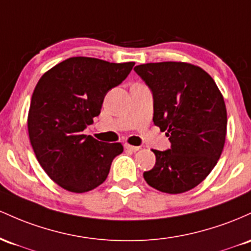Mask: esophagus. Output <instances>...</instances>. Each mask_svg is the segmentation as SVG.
I'll list each match as a JSON object with an SVG mask.
<instances>
[{
    "mask_svg": "<svg viewBox=\"0 0 251 251\" xmlns=\"http://www.w3.org/2000/svg\"><path fill=\"white\" fill-rule=\"evenodd\" d=\"M125 148L128 149V151H137L140 149V147H136V146H130V145H128V143H126Z\"/></svg>",
    "mask_w": 251,
    "mask_h": 251,
    "instance_id": "obj_1",
    "label": "esophagus"
}]
</instances>
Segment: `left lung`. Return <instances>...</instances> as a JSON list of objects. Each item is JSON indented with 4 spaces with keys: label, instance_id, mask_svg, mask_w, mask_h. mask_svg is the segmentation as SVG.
I'll return each instance as SVG.
<instances>
[{
    "label": "left lung",
    "instance_id": "left-lung-1",
    "mask_svg": "<svg viewBox=\"0 0 251 251\" xmlns=\"http://www.w3.org/2000/svg\"><path fill=\"white\" fill-rule=\"evenodd\" d=\"M134 70L153 95L154 125L167 131L171 142L167 151H153L155 166L143 178L165 193L190 191L209 176L223 151V96L209 73L194 65L165 61Z\"/></svg>",
    "mask_w": 251,
    "mask_h": 251
}]
</instances>
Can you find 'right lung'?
Masks as SVG:
<instances>
[{"label": "right lung", "instance_id": "1", "mask_svg": "<svg viewBox=\"0 0 251 251\" xmlns=\"http://www.w3.org/2000/svg\"><path fill=\"white\" fill-rule=\"evenodd\" d=\"M134 65L69 58L38 81L28 112V134L39 163L59 186L83 193L105 181L123 146L83 131L100 114L105 95L128 77Z\"/></svg>", "mask_w": 251, "mask_h": 251}]
</instances>
